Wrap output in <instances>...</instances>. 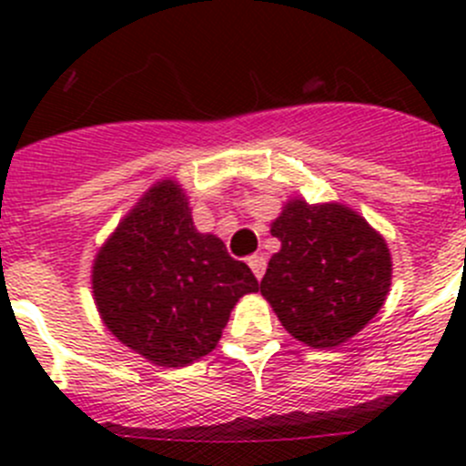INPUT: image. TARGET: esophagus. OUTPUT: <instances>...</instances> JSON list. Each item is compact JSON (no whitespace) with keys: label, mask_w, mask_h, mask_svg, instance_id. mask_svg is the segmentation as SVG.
<instances>
[{"label":"esophagus","mask_w":466,"mask_h":466,"mask_svg":"<svg viewBox=\"0 0 466 466\" xmlns=\"http://www.w3.org/2000/svg\"><path fill=\"white\" fill-rule=\"evenodd\" d=\"M248 266L252 268V272H255L257 279H261L263 272H266V257H261V255L248 257Z\"/></svg>","instance_id":"1"}]
</instances>
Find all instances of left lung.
Listing matches in <instances>:
<instances>
[{
	"instance_id": "obj_1",
	"label": "left lung",
	"mask_w": 466,
	"mask_h": 466,
	"mask_svg": "<svg viewBox=\"0 0 466 466\" xmlns=\"http://www.w3.org/2000/svg\"><path fill=\"white\" fill-rule=\"evenodd\" d=\"M270 234L281 250L268 261L259 289L290 336L329 350L377 316L392 281V259L363 216L345 205L295 198L272 220Z\"/></svg>"
}]
</instances>
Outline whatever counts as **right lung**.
<instances>
[{
  "mask_svg": "<svg viewBox=\"0 0 466 466\" xmlns=\"http://www.w3.org/2000/svg\"><path fill=\"white\" fill-rule=\"evenodd\" d=\"M259 281L214 234H200L185 191L150 187L103 243L92 266L101 320L133 351L162 368H185L220 340L238 298Z\"/></svg>",
  "mask_w": 466,
  "mask_h": 466,
  "instance_id": "obj_1",
  "label": "right lung"
}]
</instances>
